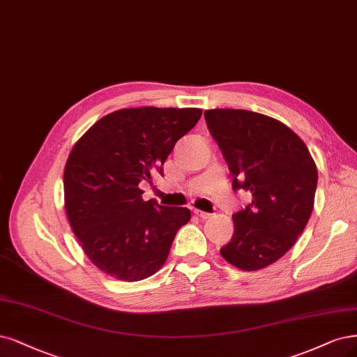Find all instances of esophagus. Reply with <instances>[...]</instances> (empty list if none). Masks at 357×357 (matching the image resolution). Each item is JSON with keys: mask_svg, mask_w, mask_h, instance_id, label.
<instances>
[{"mask_svg": "<svg viewBox=\"0 0 357 357\" xmlns=\"http://www.w3.org/2000/svg\"><path fill=\"white\" fill-rule=\"evenodd\" d=\"M195 214L198 215V217H201L202 220H206V218H211L213 217V214L205 213V211H199V210H195Z\"/></svg>", "mask_w": 357, "mask_h": 357, "instance_id": "1", "label": "esophagus"}]
</instances>
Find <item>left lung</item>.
Here are the masks:
<instances>
[{
    "instance_id": "obj_1",
    "label": "left lung",
    "mask_w": 357,
    "mask_h": 357,
    "mask_svg": "<svg viewBox=\"0 0 357 357\" xmlns=\"http://www.w3.org/2000/svg\"><path fill=\"white\" fill-rule=\"evenodd\" d=\"M204 116L233 190L252 195L231 215L235 231L220 254L241 270L264 268L292 248L312 215L316 164L297 134L273 118L242 109H211Z\"/></svg>"
}]
</instances>
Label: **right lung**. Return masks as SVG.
Listing matches in <instances>:
<instances>
[{"instance_id":"right-lung-1","label":"right lung","mask_w":357,"mask_h":357,"mask_svg":"<svg viewBox=\"0 0 357 357\" xmlns=\"http://www.w3.org/2000/svg\"><path fill=\"white\" fill-rule=\"evenodd\" d=\"M201 109H121L99 119L73 146L63 174L65 208L84 252L102 272L136 282L167 261L183 206L143 201L142 181L164 174L174 144L199 121Z\"/></svg>"}]
</instances>
